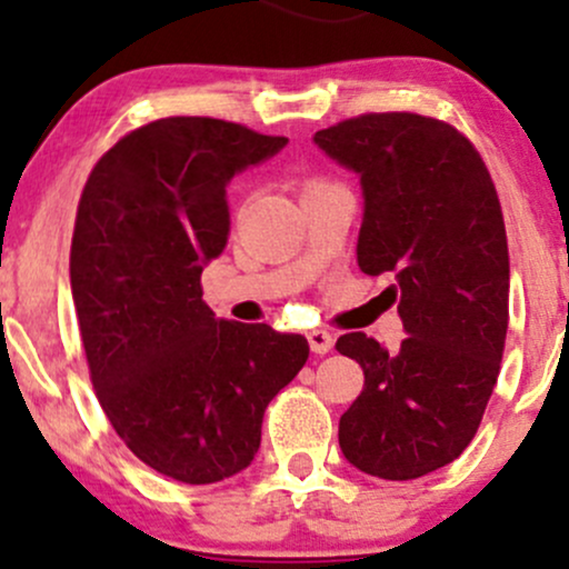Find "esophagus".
I'll list each match as a JSON object with an SVG mask.
<instances>
[{
    "instance_id": "1",
    "label": "esophagus",
    "mask_w": 569,
    "mask_h": 569,
    "mask_svg": "<svg viewBox=\"0 0 569 569\" xmlns=\"http://www.w3.org/2000/svg\"><path fill=\"white\" fill-rule=\"evenodd\" d=\"M307 342H310L312 352H318V356H323V352H329L331 348H335V337H331L326 329L307 331Z\"/></svg>"
}]
</instances>
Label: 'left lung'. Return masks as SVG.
<instances>
[{
    "label": "left lung",
    "mask_w": 569,
    "mask_h": 569,
    "mask_svg": "<svg viewBox=\"0 0 569 569\" xmlns=\"http://www.w3.org/2000/svg\"><path fill=\"white\" fill-rule=\"evenodd\" d=\"M361 176L356 257L367 276L396 278L407 337L388 352L352 331L337 339L363 369L339 417V447L358 471L420 479L466 452L500 375L508 331L506 224L485 160L449 122L369 112L316 133Z\"/></svg>",
    "instance_id": "8db88e82"
}]
</instances>
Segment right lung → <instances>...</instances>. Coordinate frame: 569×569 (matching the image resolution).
<instances>
[{
    "mask_svg": "<svg viewBox=\"0 0 569 569\" xmlns=\"http://www.w3.org/2000/svg\"><path fill=\"white\" fill-rule=\"evenodd\" d=\"M286 141L162 117L101 154L77 206L71 297L98 403L130 452L181 485L251 466L267 403L310 356L302 335L213 318L200 286L230 234L227 184Z\"/></svg>",
    "mask_w": 569,
    "mask_h": 569,
    "instance_id": "1",
    "label": "right lung"
}]
</instances>
